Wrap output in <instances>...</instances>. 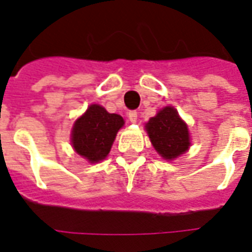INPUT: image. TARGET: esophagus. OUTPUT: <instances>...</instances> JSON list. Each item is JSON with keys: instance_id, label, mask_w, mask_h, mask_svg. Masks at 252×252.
<instances>
[{"instance_id": "esophagus-1", "label": "esophagus", "mask_w": 252, "mask_h": 252, "mask_svg": "<svg viewBox=\"0 0 252 252\" xmlns=\"http://www.w3.org/2000/svg\"><path fill=\"white\" fill-rule=\"evenodd\" d=\"M128 119H129L130 123L137 122V112H136V111H129V112H128Z\"/></svg>"}]
</instances>
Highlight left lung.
I'll return each instance as SVG.
<instances>
[{
  "instance_id": "left-lung-1",
  "label": "left lung",
  "mask_w": 252,
  "mask_h": 252,
  "mask_svg": "<svg viewBox=\"0 0 252 252\" xmlns=\"http://www.w3.org/2000/svg\"><path fill=\"white\" fill-rule=\"evenodd\" d=\"M146 132L154 149L165 159H174L189 148V134L178 111L165 107L146 124Z\"/></svg>"
}]
</instances>
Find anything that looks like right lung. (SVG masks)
I'll return each instance as SVG.
<instances>
[{"label": "right lung", "instance_id": "1", "mask_svg": "<svg viewBox=\"0 0 252 252\" xmlns=\"http://www.w3.org/2000/svg\"><path fill=\"white\" fill-rule=\"evenodd\" d=\"M124 124L120 115L110 114L102 106L91 104L73 126L72 144L77 153L94 163L104 159L118 130Z\"/></svg>", "mask_w": 252, "mask_h": 252}]
</instances>
